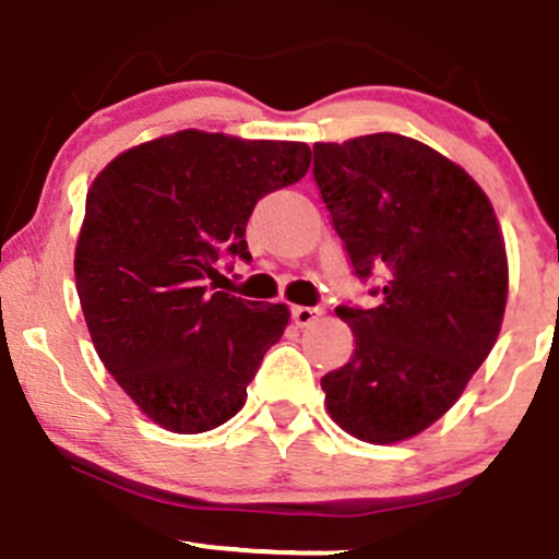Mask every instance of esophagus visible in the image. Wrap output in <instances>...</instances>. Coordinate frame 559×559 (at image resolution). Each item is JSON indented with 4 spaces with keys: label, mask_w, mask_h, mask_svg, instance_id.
Listing matches in <instances>:
<instances>
[{
    "label": "esophagus",
    "mask_w": 559,
    "mask_h": 559,
    "mask_svg": "<svg viewBox=\"0 0 559 559\" xmlns=\"http://www.w3.org/2000/svg\"><path fill=\"white\" fill-rule=\"evenodd\" d=\"M290 317H293V321H295V324H298V326H308V324H311V321H317V319L321 317V308H313V306H293Z\"/></svg>",
    "instance_id": "1"
}]
</instances>
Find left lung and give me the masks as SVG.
Masks as SVG:
<instances>
[{
	"mask_svg": "<svg viewBox=\"0 0 559 559\" xmlns=\"http://www.w3.org/2000/svg\"><path fill=\"white\" fill-rule=\"evenodd\" d=\"M313 180L373 308L345 304L350 360L321 377L347 435L390 444L442 418L489 356L508 300L495 209L457 164L395 133L313 143Z\"/></svg>",
	"mask_w": 559,
	"mask_h": 559,
	"instance_id": "left-lung-1",
	"label": "left lung"
}]
</instances>
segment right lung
<instances>
[{
    "label": "right lung",
    "mask_w": 559,
    "mask_h": 559,
    "mask_svg": "<svg viewBox=\"0 0 559 559\" xmlns=\"http://www.w3.org/2000/svg\"><path fill=\"white\" fill-rule=\"evenodd\" d=\"M311 148L222 133L156 138L102 169L85 199L75 285L98 358L151 421L216 429L242 408L282 304L214 290L216 269L251 261L255 203L308 173Z\"/></svg>",
    "instance_id": "add662e5"
}]
</instances>
